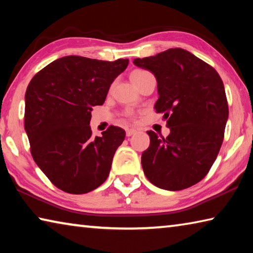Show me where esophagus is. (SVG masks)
I'll use <instances>...</instances> for the list:
<instances>
[{
  "label": "esophagus",
  "instance_id": "obj_1",
  "mask_svg": "<svg viewBox=\"0 0 253 253\" xmlns=\"http://www.w3.org/2000/svg\"><path fill=\"white\" fill-rule=\"evenodd\" d=\"M135 132H136V129H134V128H128V129L126 130V135L129 137L131 135H134Z\"/></svg>",
  "mask_w": 253,
  "mask_h": 253
}]
</instances>
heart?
<instances>
[{
	"mask_svg": "<svg viewBox=\"0 0 253 253\" xmlns=\"http://www.w3.org/2000/svg\"><path fill=\"white\" fill-rule=\"evenodd\" d=\"M144 72H146V71H144V70H135V71H132V72H131L130 77H134V76H137V75L144 74Z\"/></svg>",
	"mask_w": 253,
	"mask_h": 253,
	"instance_id": "obj_1",
	"label": "heart"
}]
</instances>
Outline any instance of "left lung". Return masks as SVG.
Instances as JSON below:
<instances>
[{"instance_id":"obj_1","label":"left lung","mask_w":253,"mask_h":253,"mask_svg":"<svg viewBox=\"0 0 253 253\" xmlns=\"http://www.w3.org/2000/svg\"><path fill=\"white\" fill-rule=\"evenodd\" d=\"M132 62L155 76L158 99L154 108L168 119L170 130L166 138L147 131L151 144L142 154L145 175L163 190L194 185L208 174L223 142L229 107L221 77L181 48Z\"/></svg>"}]
</instances>
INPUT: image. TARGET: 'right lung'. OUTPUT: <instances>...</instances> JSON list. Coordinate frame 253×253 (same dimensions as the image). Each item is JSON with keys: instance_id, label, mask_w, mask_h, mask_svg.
<instances>
[{"instance_id": "obj_1", "label": "right lung", "mask_w": 253, "mask_h": 253, "mask_svg": "<svg viewBox=\"0 0 253 253\" xmlns=\"http://www.w3.org/2000/svg\"><path fill=\"white\" fill-rule=\"evenodd\" d=\"M129 60L102 61L79 55L54 60L33 77L25 92L24 128L34 162L53 185L84 194L108 177L121 127L91 136V110L105 102L110 84Z\"/></svg>"}]
</instances>
